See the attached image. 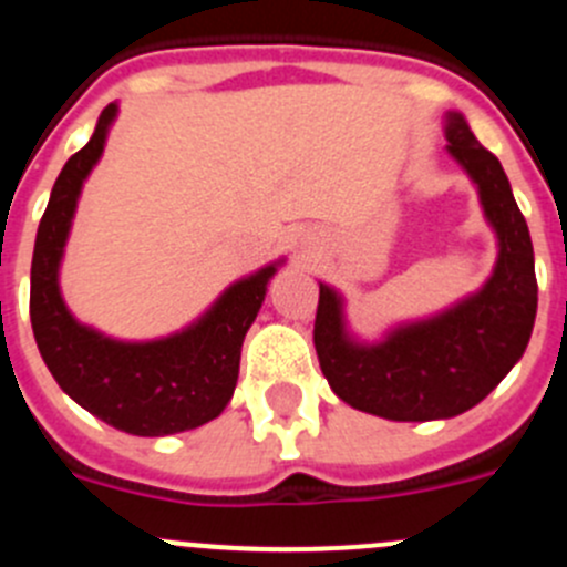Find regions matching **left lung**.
I'll use <instances>...</instances> for the list:
<instances>
[{
	"instance_id": "8db88e82",
	"label": "left lung",
	"mask_w": 567,
	"mask_h": 567,
	"mask_svg": "<svg viewBox=\"0 0 567 567\" xmlns=\"http://www.w3.org/2000/svg\"><path fill=\"white\" fill-rule=\"evenodd\" d=\"M446 137L496 229L498 260L485 288L373 346L349 338L343 301L329 285L318 293L312 340L329 388L354 410L388 421H437L476 406L524 357L535 327V251L507 174L460 113H449Z\"/></svg>"
}]
</instances>
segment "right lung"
<instances>
[{
	"instance_id": "right-lung-1",
	"label": "right lung",
	"mask_w": 567,
	"mask_h": 567,
	"mask_svg": "<svg viewBox=\"0 0 567 567\" xmlns=\"http://www.w3.org/2000/svg\"><path fill=\"white\" fill-rule=\"evenodd\" d=\"M115 113V104L102 110L91 141L69 157L49 196L32 251L30 321L54 382L76 404L126 435H177L218 417L233 399L240 346L277 262L229 285L199 321L168 338L124 343L82 327L60 296V257L82 183L102 157Z\"/></svg>"
}]
</instances>
